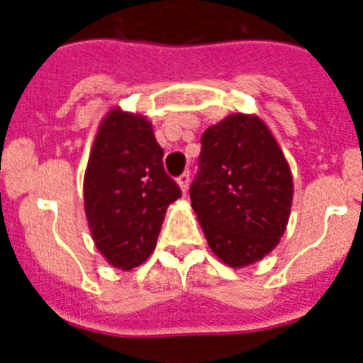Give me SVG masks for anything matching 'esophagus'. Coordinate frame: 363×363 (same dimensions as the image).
Instances as JSON below:
<instances>
[{"instance_id": "1", "label": "esophagus", "mask_w": 363, "mask_h": 363, "mask_svg": "<svg viewBox=\"0 0 363 363\" xmlns=\"http://www.w3.org/2000/svg\"><path fill=\"white\" fill-rule=\"evenodd\" d=\"M189 182H191V174H189V172H184L182 176H178V185L182 187V191L184 192H187Z\"/></svg>"}]
</instances>
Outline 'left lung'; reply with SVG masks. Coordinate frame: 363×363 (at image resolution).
<instances>
[{
  "instance_id": "obj_1",
  "label": "left lung",
  "mask_w": 363,
  "mask_h": 363,
  "mask_svg": "<svg viewBox=\"0 0 363 363\" xmlns=\"http://www.w3.org/2000/svg\"><path fill=\"white\" fill-rule=\"evenodd\" d=\"M189 194L214 255L245 267L269 255L285 233L293 176L264 121L230 114L201 136Z\"/></svg>"
}]
</instances>
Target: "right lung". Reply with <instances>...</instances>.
I'll use <instances>...</instances> for the list:
<instances>
[{"label":"right lung","mask_w":363,"mask_h":363,"mask_svg":"<svg viewBox=\"0 0 363 363\" xmlns=\"http://www.w3.org/2000/svg\"><path fill=\"white\" fill-rule=\"evenodd\" d=\"M179 196L150 121L120 108L108 112L83 182L92 240L108 264L123 271L142 265L158 242L167 207Z\"/></svg>","instance_id":"right-lung-1"}]
</instances>
